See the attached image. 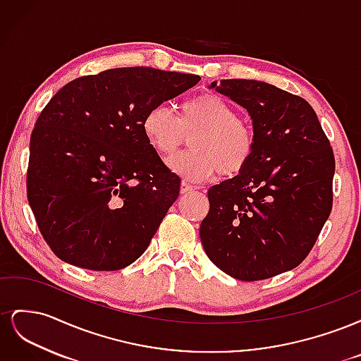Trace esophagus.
Returning a JSON list of instances; mask_svg holds the SVG:
<instances>
[{"mask_svg":"<svg viewBox=\"0 0 361 361\" xmlns=\"http://www.w3.org/2000/svg\"><path fill=\"white\" fill-rule=\"evenodd\" d=\"M191 191H194V187H191L190 183H187V182H182L180 183V194H188V192H191Z\"/></svg>","mask_w":361,"mask_h":361,"instance_id":"obj_1","label":"esophagus"}]
</instances>
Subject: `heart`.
I'll list each match as a JSON object with an SVG mask.
<instances>
[{
  "label": "heart",
  "mask_w": 361,
  "mask_h": 361,
  "mask_svg": "<svg viewBox=\"0 0 361 361\" xmlns=\"http://www.w3.org/2000/svg\"><path fill=\"white\" fill-rule=\"evenodd\" d=\"M141 129L149 146L170 157L187 135L190 152L167 161L169 169L190 182L209 180L216 173L232 178L243 173L256 150L255 129L235 108L215 93H202L179 105L178 116L166 105H155L143 117Z\"/></svg>",
  "instance_id": "obj_1"
}]
</instances>
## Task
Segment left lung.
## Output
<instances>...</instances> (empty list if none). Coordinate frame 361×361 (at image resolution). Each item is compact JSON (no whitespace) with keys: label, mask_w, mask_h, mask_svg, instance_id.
Wrapping results in <instances>:
<instances>
[{"label":"left lung","mask_w":361,"mask_h":361,"mask_svg":"<svg viewBox=\"0 0 361 361\" xmlns=\"http://www.w3.org/2000/svg\"><path fill=\"white\" fill-rule=\"evenodd\" d=\"M253 120L256 150L238 176L207 191V257L243 281L271 279L307 257L333 207L334 155L302 97L256 80L214 81Z\"/></svg>","instance_id":"1"}]
</instances>
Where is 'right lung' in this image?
<instances>
[{"mask_svg":"<svg viewBox=\"0 0 361 361\" xmlns=\"http://www.w3.org/2000/svg\"><path fill=\"white\" fill-rule=\"evenodd\" d=\"M199 75L117 68L68 82L30 138L27 195L59 259L116 271L135 262L176 202L180 179L141 129L152 106L187 92Z\"/></svg>","mask_w":361,"mask_h":361,"instance_id":"obj_1","label":"right lung"}]
</instances>
